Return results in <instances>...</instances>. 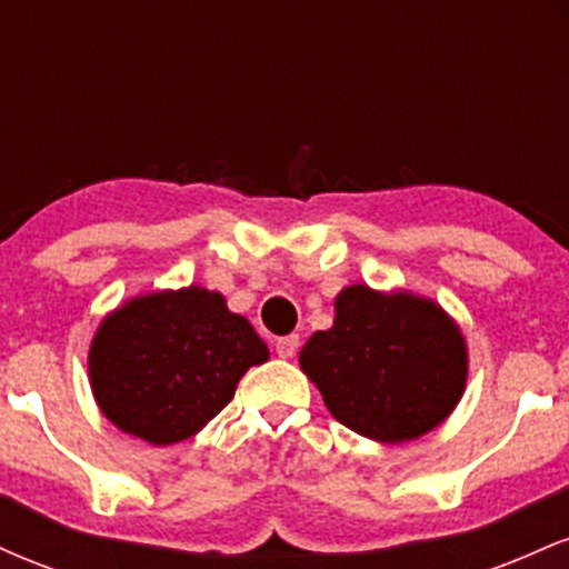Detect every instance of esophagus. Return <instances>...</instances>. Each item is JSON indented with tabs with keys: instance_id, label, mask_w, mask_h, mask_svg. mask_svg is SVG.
Wrapping results in <instances>:
<instances>
[{
	"instance_id": "1",
	"label": "esophagus",
	"mask_w": 569,
	"mask_h": 569,
	"mask_svg": "<svg viewBox=\"0 0 569 569\" xmlns=\"http://www.w3.org/2000/svg\"><path fill=\"white\" fill-rule=\"evenodd\" d=\"M299 350V337L297 335H289V337H280L276 342V352L280 358H293Z\"/></svg>"
}]
</instances>
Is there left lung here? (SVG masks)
<instances>
[{"label": "left lung", "mask_w": 569, "mask_h": 569, "mask_svg": "<svg viewBox=\"0 0 569 569\" xmlns=\"http://www.w3.org/2000/svg\"><path fill=\"white\" fill-rule=\"evenodd\" d=\"M299 367L342 426L401 443L441 426L468 377L466 339L433 299L348 286L335 299V326L316 331Z\"/></svg>", "instance_id": "8db88e82"}]
</instances>
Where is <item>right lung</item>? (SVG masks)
Masks as SVG:
<instances>
[{"mask_svg":"<svg viewBox=\"0 0 569 569\" xmlns=\"http://www.w3.org/2000/svg\"><path fill=\"white\" fill-rule=\"evenodd\" d=\"M270 358L253 326L217 291L187 286L128 299L90 342V388L103 417L154 447L184 441L230 403L240 377Z\"/></svg>","mask_w":569,"mask_h":569,"instance_id":"right-lung-1","label":"right lung"}]
</instances>
